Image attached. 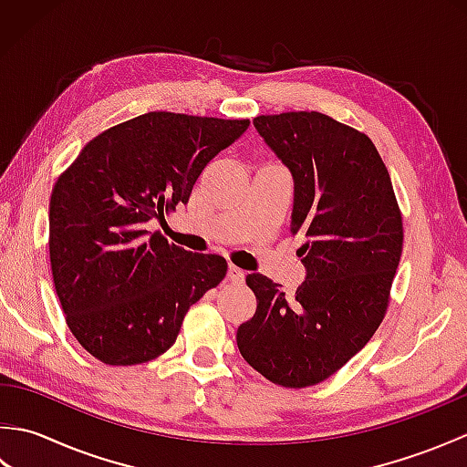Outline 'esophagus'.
<instances>
[{"mask_svg": "<svg viewBox=\"0 0 467 467\" xmlns=\"http://www.w3.org/2000/svg\"><path fill=\"white\" fill-rule=\"evenodd\" d=\"M244 276H246V273H244L243 269H239V266H234V265L228 266V279H231V281H234V283H243V281H244Z\"/></svg>", "mask_w": 467, "mask_h": 467, "instance_id": "1", "label": "esophagus"}]
</instances>
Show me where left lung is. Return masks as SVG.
<instances>
[{
	"instance_id": "left-lung-1",
	"label": "left lung",
	"mask_w": 467,
	"mask_h": 467,
	"mask_svg": "<svg viewBox=\"0 0 467 467\" xmlns=\"http://www.w3.org/2000/svg\"><path fill=\"white\" fill-rule=\"evenodd\" d=\"M256 132L293 176L291 231L305 281L293 295L253 273L256 313L236 331L244 361L283 387L315 385L379 327L401 259L403 224L389 172L365 134L319 112L259 116Z\"/></svg>"
}]
</instances>
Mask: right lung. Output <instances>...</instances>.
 Returning <instances> with one entry per match:
<instances>
[{
    "label": "right lung",
    "instance_id": "add662e5",
    "mask_svg": "<svg viewBox=\"0 0 467 467\" xmlns=\"http://www.w3.org/2000/svg\"><path fill=\"white\" fill-rule=\"evenodd\" d=\"M249 120L148 112L84 146L49 201V259L69 331L106 365L174 345L188 306L226 275L218 254L168 243L146 224L186 204L213 158Z\"/></svg>",
    "mask_w": 467,
    "mask_h": 467
}]
</instances>
